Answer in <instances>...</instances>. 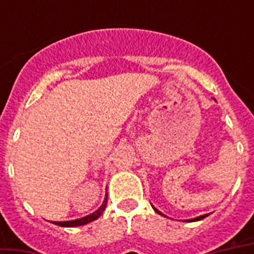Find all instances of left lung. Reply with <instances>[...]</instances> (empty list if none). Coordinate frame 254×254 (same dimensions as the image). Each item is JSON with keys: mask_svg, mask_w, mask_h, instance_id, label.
<instances>
[{"mask_svg": "<svg viewBox=\"0 0 254 254\" xmlns=\"http://www.w3.org/2000/svg\"><path fill=\"white\" fill-rule=\"evenodd\" d=\"M153 208H154L155 212L159 213V215H162V216H165V215H163V213L161 212V211H158V209L155 208V207H153ZM207 216H208V213H205V215H200V216L193 217V219H190V220H185V221H197V220H201V219H204V217H207Z\"/></svg>", "mask_w": 254, "mask_h": 254, "instance_id": "1", "label": "left lung"}]
</instances>
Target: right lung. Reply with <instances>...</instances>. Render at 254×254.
Here are the masks:
<instances>
[{
    "label": "right lung",
    "instance_id": "1",
    "mask_svg": "<svg viewBox=\"0 0 254 254\" xmlns=\"http://www.w3.org/2000/svg\"><path fill=\"white\" fill-rule=\"evenodd\" d=\"M107 201H108V197L105 196L103 204L100 205L95 212L91 213V215H88V216L81 217V219H75V220H68V221H51V223L55 225H59V227H79V225H85L88 224V223H91V221L96 220V219H99V217L101 216V213L104 212V209H105V207H107Z\"/></svg>",
    "mask_w": 254,
    "mask_h": 254
}]
</instances>
